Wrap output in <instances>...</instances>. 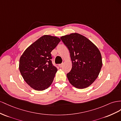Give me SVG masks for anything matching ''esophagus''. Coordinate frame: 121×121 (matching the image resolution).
Returning <instances> with one entry per match:
<instances>
[{"label":"esophagus","instance_id":"obj_1","mask_svg":"<svg viewBox=\"0 0 121 121\" xmlns=\"http://www.w3.org/2000/svg\"><path fill=\"white\" fill-rule=\"evenodd\" d=\"M63 63L60 64H59V66L60 67H62L63 66Z\"/></svg>","mask_w":121,"mask_h":121}]
</instances>
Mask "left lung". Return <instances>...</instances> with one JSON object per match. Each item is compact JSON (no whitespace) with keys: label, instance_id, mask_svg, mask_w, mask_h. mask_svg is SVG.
I'll list each match as a JSON object with an SVG mask.
<instances>
[{"label":"left lung","instance_id":"obj_1","mask_svg":"<svg viewBox=\"0 0 121 121\" xmlns=\"http://www.w3.org/2000/svg\"><path fill=\"white\" fill-rule=\"evenodd\" d=\"M68 48L72 61V68L67 74L70 83L78 89H84L94 82L102 65L100 52L87 37L77 33L61 37Z\"/></svg>","mask_w":121,"mask_h":121}]
</instances>
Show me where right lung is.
I'll return each mask as SVG.
<instances>
[{"label": "right lung", "instance_id": "right-lung-1", "mask_svg": "<svg viewBox=\"0 0 121 121\" xmlns=\"http://www.w3.org/2000/svg\"><path fill=\"white\" fill-rule=\"evenodd\" d=\"M60 41L56 36L44 35L27 48L21 56L20 73L26 83L35 90H44L52 83L57 69L52 62L51 53Z\"/></svg>", "mask_w": 121, "mask_h": 121}]
</instances>
